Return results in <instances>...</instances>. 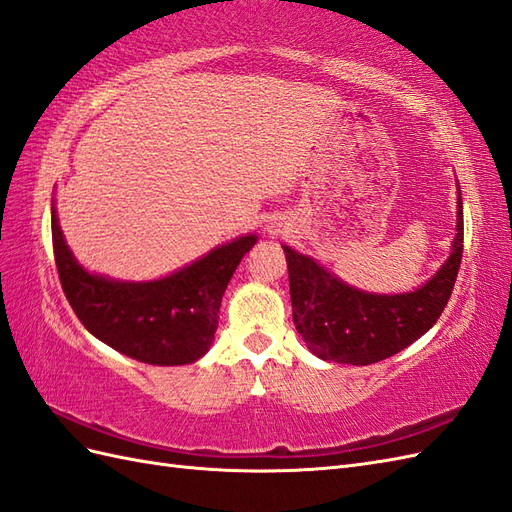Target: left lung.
Segmentation results:
<instances>
[{"label":"left lung","mask_w":512,"mask_h":512,"mask_svg":"<svg viewBox=\"0 0 512 512\" xmlns=\"http://www.w3.org/2000/svg\"><path fill=\"white\" fill-rule=\"evenodd\" d=\"M457 193V236L450 257L433 279L407 294L349 287L311 257L283 246L294 324L317 358L364 367L399 354L433 328L450 300L463 255V201Z\"/></svg>","instance_id":"left-lung-1"}]
</instances>
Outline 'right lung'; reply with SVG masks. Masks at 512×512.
<instances>
[{"instance_id":"right-lung-1","label":"right lung","mask_w":512,"mask_h":512,"mask_svg":"<svg viewBox=\"0 0 512 512\" xmlns=\"http://www.w3.org/2000/svg\"><path fill=\"white\" fill-rule=\"evenodd\" d=\"M55 266L81 324L120 354L158 367L191 364L208 352L221 300L257 236H242L165 279L128 283L87 272L72 257L51 206Z\"/></svg>"}]
</instances>
